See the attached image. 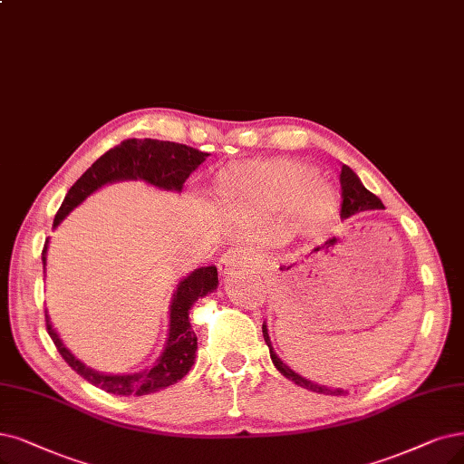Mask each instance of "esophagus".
Segmentation results:
<instances>
[{"instance_id":"1","label":"esophagus","mask_w":464,"mask_h":464,"mask_svg":"<svg viewBox=\"0 0 464 464\" xmlns=\"http://www.w3.org/2000/svg\"><path fill=\"white\" fill-rule=\"evenodd\" d=\"M252 262V254L245 248H229L226 254L219 258L218 269H219V276H229L233 269L243 267L246 264Z\"/></svg>"}]
</instances>
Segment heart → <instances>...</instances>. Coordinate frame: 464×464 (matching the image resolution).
I'll return each instance as SVG.
<instances>
[{"label":"heart","mask_w":464,"mask_h":464,"mask_svg":"<svg viewBox=\"0 0 464 464\" xmlns=\"http://www.w3.org/2000/svg\"><path fill=\"white\" fill-rule=\"evenodd\" d=\"M317 171L293 160H271L229 169L221 178L223 188L241 200H269L295 210L304 229H317L336 208V195L329 185L315 181Z\"/></svg>","instance_id":"obj_1"}]
</instances>
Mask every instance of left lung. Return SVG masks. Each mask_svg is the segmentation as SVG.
<instances>
[{
  "label": "left lung",
  "mask_w": 464,
  "mask_h": 464,
  "mask_svg": "<svg viewBox=\"0 0 464 464\" xmlns=\"http://www.w3.org/2000/svg\"><path fill=\"white\" fill-rule=\"evenodd\" d=\"M340 187H342V204H340V218H352L359 212H367V210H384V204L381 202V198L372 195L371 191L363 187V183L359 181V178L353 174V169L350 166H342L340 169ZM264 331V340L266 344L269 346V355H271V362L276 365L283 376H286L288 381H293L295 384L305 388V390H312L317 393H324V396H344V392L342 388H327V386H319L312 381L304 379V376L296 374L293 369H288L281 359L273 353L271 348V342H269V334H267V327L264 324L262 327Z\"/></svg>",
  "instance_id": "obj_1"
}]
</instances>
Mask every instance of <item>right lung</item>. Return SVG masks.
Listing matches in <instances>:
<instances>
[{
  "mask_svg": "<svg viewBox=\"0 0 464 464\" xmlns=\"http://www.w3.org/2000/svg\"><path fill=\"white\" fill-rule=\"evenodd\" d=\"M208 157V152L187 147L174 141L159 140H126L114 149L107 150L101 159H97L90 169L68 188V193L55 214L53 227L66 218V214L88 197L101 185L118 181V179H145L147 183L160 188H174L181 191L185 179L193 169H197ZM47 241L42 250V260L45 267ZM218 286V269L214 266L195 269L191 276L185 277L174 295L169 307V333L168 342L159 362L143 372L135 374H101L93 369H88L83 363L64 348L57 333L49 323L45 310V327L53 340V344L61 357L74 372L90 384L105 390L116 396H147L159 390H164L181 381L195 363L197 352V334L188 323V310L200 296H206Z\"/></svg>",
  "mask_w": 464,
  "mask_h": 464,
  "instance_id": "obj_1",
  "label": "right lung"
}]
</instances>
